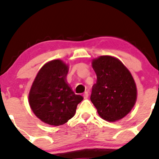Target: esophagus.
<instances>
[{
    "label": "esophagus",
    "mask_w": 159,
    "mask_h": 159,
    "mask_svg": "<svg viewBox=\"0 0 159 159\" xmlns=\"http://www.w3.org/2000/svg\"><path fill=\"white\" fill-rule=\"evenodd\" d=\"M89 97V93L88 92H86L84 94H83V98H87Z\"/></svg>",
    "instance_id": "1"
}]
</instances>
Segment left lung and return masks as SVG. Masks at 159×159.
<instances>
[{
  "mask_svg": "<svg viewBox=\"0 0 159 159\" xmlns=\"http://www.w3.org/2000/svg\"><path fill=\"white\" fill-rule=\"evenodd\" d=\"M96 83L90 99L104 120L122 119L132 110L137 90L130 72L120 61L111 56H100L93 61Z\"/></svg>",
  "mask_w": 159,
  "mask_h": 159,
  "instance_id": "8db88e82",
  "label": "left lung"
}]
</instances>
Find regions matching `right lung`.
Returning a JSON list of instances; mask_svg holds the SVG:
<instances>
[{
  "label": "right lung",
  "mask_w": 159,
  "mask_h": 159,
  "mask_svg": "<svg viewBox=\"0 0 159 159\" xmlns=\"http://www.w3.org/2000/svg\"><path fill=\"white\" fill-rule=\"evenodd\" d=\"M68 66L61 60L48 62L39 71L29 94V103L38 118L49 125L65 124L83 101L68 86Z\"/></svg>",
  "instance_id": "1"
}]
</instances>
